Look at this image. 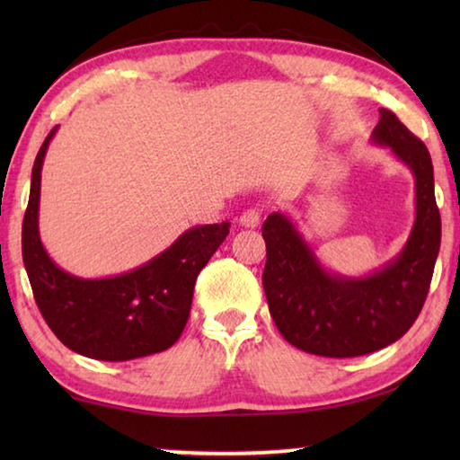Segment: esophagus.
Instances as JSON below:
<instances>
[{
	"label": "esophagus",
	"mask_w": 460,
	"mask_h": 460,
	"mask_svg": "<svg viewBox=\"0 0 460 460\" xmlns=\"http://www.w3.org/2000/svg\"><path fill=\"white\" fill-rule=\"evenodd\" d=\"M260 221H261V211L260 208H247V211H243L241 213V217H239V223L243 225V227H258L260 225Z\"/></svg>",
	"instance_id": "esophagus-1"
}]
</instances>
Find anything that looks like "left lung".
Here are the masks:
<instances>
[{
  "label": "left lung",
  "instance_id": "obj_1",
  "mask_svg": "<svg viewBox=\"0 0 460 460\" xmlns=\"http://www.w3.org/2000/svg\"><path fill=\"white\" fill-rule=\"evenodd\" d=\"M371 144L387 147L414 176V225L394 260L365 276L339 274L318 260L290 215L263 221L270 313L282 337L306 353L342 359L392 345L414 324L430 288L440 249L430 154L389 109H379Z\"/></svg>",
  "mask_w": 460,
  "mask_h": 460
}]
</instances>
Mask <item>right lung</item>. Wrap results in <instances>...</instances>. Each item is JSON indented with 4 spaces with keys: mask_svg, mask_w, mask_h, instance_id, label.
I'll return each instance as SVG.
<instances>
[{
    "mask_svg": "<svg viewBox=\"0 0 460 460\" xmlns=\"http://www.w3.org/2000/svg\"><path fill=\"white\" fill-rule=\"evenodd\" d=\"M57 129L34 160L22 225V258L36 305L62 345L89 359L129 361L166 351L182 334L197 276L229 235L231 223L186 229L155 258L118 276L68 274L52 261L38 229L44 155Z\"/></svg>",
    "mask_w": 460,
    "mask_h": 460,
    "instance_id": "right-lung-1",
    "label": "right lung"
}]
</instances>
